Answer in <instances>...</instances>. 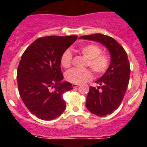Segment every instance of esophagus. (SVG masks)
<instances>
[{
    "mask_svg": "<svg viewBox=\"0 0 147 147\" xmlns=\"http://www.w3.org/2000/svg\"><path fill=\"white\" fill-rule=\"evenodd\" d=\"M72 86L74 88H78V87L80 86V85H78V84H73Z\"/></svg>",
    "mask_w": 147,
    "mask_h": 147,
    "instance_id": "1",
    "label": "esophagus"
}]
</instances>
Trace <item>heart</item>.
<instances>
[{
  "label": "heart",
  "instance_id": "1",
  "mask_svg": "<svg viewBox=\"0 0 147 147\" xmlns=\"http://www.w3.org/2000/svg\"><path fill=\"white\" fill-rule=\"evenodd\" d=\"M79 51L85 58L88 59L87 66L90 67L96 75L104 74L108 70L110 65V56L107 53L102 52L101 46L95 43L85 44L80 45ZM72 59V54L70 51H65L61 56V65L64 68H68L71 65ZM65 77L71 83L82 84L91 80L93 74L90 69H72L65 73Z\"/></svg>",
  "mask_w": 147,
  "mask_h": 147
}]
</instances>
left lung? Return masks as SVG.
<instances>
[{"label": "left lung", "mask_w": 147, "mask_h": 147, "mask_svg": "<svg viewBox=\"0 0 147 147\" xmlns=\"http://www.w3.org/2000/svg\"><path fill=\"white\" fill-rule=\"evenodd\" d=\"M80 38L95 40L108 49L111 62L108 70L97 80V88L90 87L86 107L98 116L111 114L120 106L129 84L130 65L127 52L113 37L102 34L82 36Z\"/></svg>", "instance_id": "1"}]
</instances>
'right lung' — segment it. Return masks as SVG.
Wrapping results in <instances>:
<instances>
[{"label":"right lung","mask_w":147,"mask_h":147,"mask_svg":"<svg viewBox=\"0 0 147 147\" xmlns=\"http://www.w3.org/2000/svg\"><path fill=\"white\" fill-rule=\"evenodd\" d=\"M78 37L49 36L34 41L21 57L17 71L18 91L30 112L42 120L57 118L66 107L62 93L73 89L61 83L60 58Z\"/></svg>","instance_id":"obj_1"}]
</instances>
